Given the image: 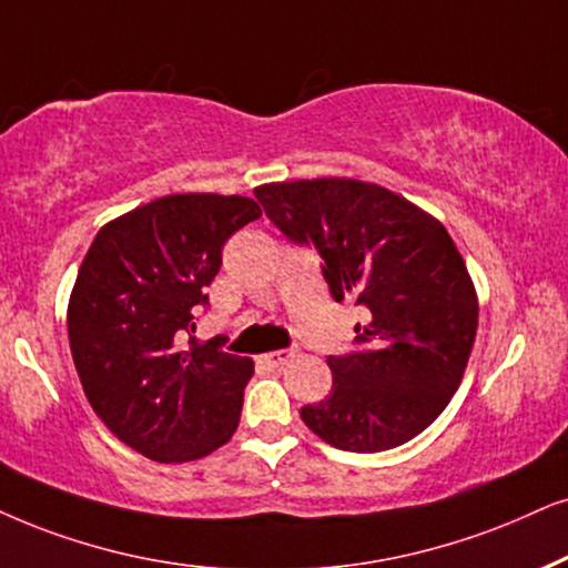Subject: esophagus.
<instances>
[{
    "mask_svg": "<svg viewBox=\"0 0 568 568\" xmlns=\"http://www.w3.org/2000/svg\"><path fill=\"white\" fill-rule=\"evenodd\" d=\"M291 356H293V351H291V348H280V351H272V354L264 356V362H267V367H272V369H280V367H283L285 362H288Z\"/></svg>",
    "mask_w": 568,
    "mask_h": 568,
    "instance_id": "obj_1",
    "label": "esophagus"
}]
</instances>
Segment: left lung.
Wrapping results in <instances>:
<instances>
[{
	"mask_svg": "<svg viewBox=\"0 0 568 568\" xmlns=\"http://www.w3.org/2000/svg\"><path fill=\"white\" fill-rule=\"evenodd\" d=\"M272 225L322 256L335 301L369 322L327 356L333 390L301 408L322 440L354 454L396 448L433 425L456 393L477 335V293L448 231L398 193L348 178L254 191Z\"/></svg>",
	"mask_w": 568,
	"mask_h": 568,
	"instance_id": "obj_1",
	"label": "left lung"
}]
</instances>
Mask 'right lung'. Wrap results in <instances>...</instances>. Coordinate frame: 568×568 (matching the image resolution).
I'll return each instance as SVG.
<instances>
[{"label":"right lung","mask_w":568,"mask_h":568,"mask_svg":"<svg viewBox=\"0 0 568 568\" xmlns=\"http://www.w3.org/2000/svg\"><path fill=\"white\" fill-rule=\"evenodd\" d=\"M246 196L172 193L93 239L68 306L83 393L114 435L152 462H193L231 440L254 364L196 329L222 246L260 220Z\"/></svg>","instance_id":"obj_1"}]
</instances>
